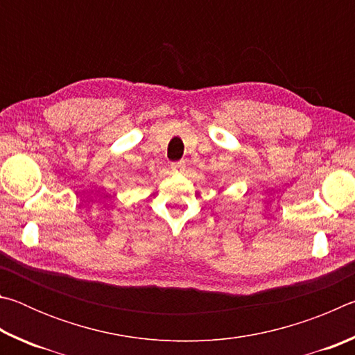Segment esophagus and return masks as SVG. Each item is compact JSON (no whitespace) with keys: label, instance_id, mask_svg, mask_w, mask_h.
Wrapping results in <instances>:
<instances>
[{"label":"esophagus","instance_id":"obj_1","mask_svg":"<svg viewBox=\"0 0 355 355\" xmlns=\"http://www.w3.org/2000/svg\"><path fill=\"white\" fill-rule=\"evenodd\" d=\"M183 167H184V161H175V163H172L173 171H183Z\"/></svg>","mask_w":355,"mask_h":355}]
</instances>
